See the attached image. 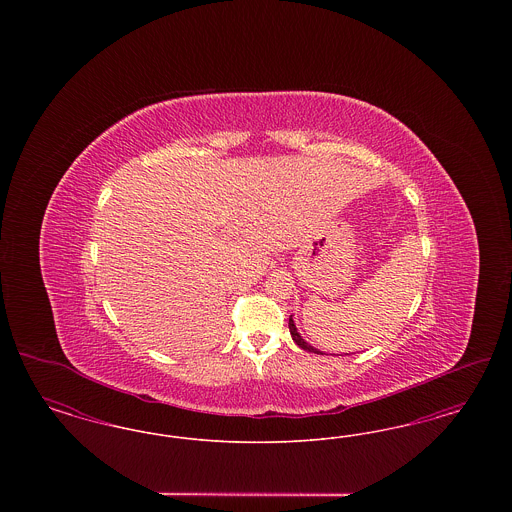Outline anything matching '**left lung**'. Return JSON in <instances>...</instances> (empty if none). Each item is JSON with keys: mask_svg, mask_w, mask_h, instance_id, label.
<instances>
[{"mask_svg": "<svg viewBox=\"0 0 512 512\" xmlns=\"http://www.w3.org/2000/svg\"><path fill=\"white\" fill-rule=\"evenodd\" d=\"M288 326H290V334H292L293 341H295L301 349H305V351H309V353H320L318 349H315L313 345H309L307 341L299 336V332H297V328H295V324H293L292 317H290V324H288ZM320 355H322V353H320Z\"/></svg>", "mask_w": 512, "mask_h": 512, "instance_id": "left-lung-1", "label": "left lung"}]
</instances>
